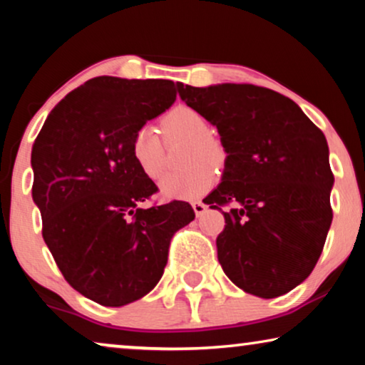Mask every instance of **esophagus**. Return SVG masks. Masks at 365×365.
<instances>
[{"mask_svg": "<svg viewBox=\"0 0 365 365\" xmlns=\"http://www.w3.org/2000/svg\"><path fill=\"white\" fill-rule=\"evenodd\" d=\"M206 204L204 202H201V201H194L192 202V209H194V212H196V216L199 217V216H202L204 212H206Z\"/></svg>", "mask_w": 365, "mask_h": 365, "instance_id": "34e87169", "label": "esophagus"}]
</instances>
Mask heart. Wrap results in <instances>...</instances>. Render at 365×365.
I'll list each match as a JSON object with an SVG mask.
<instances>
[{
	"label": "heart",
	"mask_w": 365,
	"mask_h": 365,
	"mask_svg": "<svg viewBox=\"0 0 365 365\" xmlns=\"http://www.w3.org/2000/svg\"><path fill=\"white\" fill-rule=\"evenodd\" d=\"M164 138L169 144L187 141L184 164H192L186 171L168 176L163 181V192L171 197L194 199L206 194L216 181L214 166L226 159L222 143L211 134L209 121L197 109L179 104L161 119ZM131 154L139 169L148 178L161 179L166 171V142L154 126H139L131 139Z\"/></svg>",
	"instance_id": "heart-1"
}]
</instances>
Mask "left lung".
<instances>
[{
  "mask_svg": "<svg viewBox=\"0 0 365 365\" xmlns=\"http://www.w3.org/2000/svg\"><path fill=\"white\" fill-rule=\"evenodd\" d=\"M179 96L221 134L222 182L206 197L224 212L216 239L226 276L252 296H282L307 279L332 222L334 174L324 133L292 99L254 84L184 86Z\"/></svg>",
  "mask_w": 365,
  "mask_h": 365,
  "instance_id": "obj_1",
  "label": "left lung"
}]
</instances>
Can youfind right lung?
I'll return each mask as SVG.
<instances>
[{"instance_id": "add662e5", "label": "right lung", "mask_w": 365, "mask_h": 365, "mask_svg": "<svg viewBox=\"0 0 365 365\" xmlns=\"http://www.w3.org/2000/svg\"><path fill=\"white\" fill-rule=\"evenodd\" d=\"M168 79H89L61 99L34 139L33 201L63 277L84 297L126 306L151 291L171 237L194 219L191 204L144 209L158 191L131 154L139 126L166 111Z\"/></svg>"}]
</instances>
